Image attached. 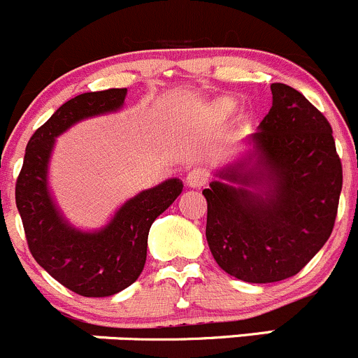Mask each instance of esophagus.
<instances>
[{
	"label": "esophagus",
	"mask_w": 358,
	"mask_h": 358,
	"mask_svg": "<svg viewBox=\"0 0 358 358\" xmlns=\"http://www.w3.org/2000/svg\"><path fill=\"white\" fill-rule=\"evenodd\" d=\"M207 180H208V172L201 167L191 169V171L186 174V184L189 187H201L207 184Z\"/></svg>",
	"instance_id": "1"
}]
</instances>
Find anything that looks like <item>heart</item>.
Listing matches in <instances>:
<instances>
[{
    "label": "heart",
    "mask_w": 358,
    "mask_h": 358,
    "mask_svg": "<svg viewBox=\"0 0 358 358\" xmlns=\"http://www.w3.org/2000/svg\"><path fill=\"white\" fill-rule=\"evenodd\" d=\"M233 109H235V102H233L231 99H221V101L215 102L214 106V111L217 116H228Z\"/></svg>",
    "instance_id": "obj_1"
}]
</instances>
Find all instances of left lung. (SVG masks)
<instances>
[{
    "label": "left lung",
    "instance_id": "obj_1",
    "mask_svg": "<svg viewBox=\"0 0 358 358\" xmlns=\"http://www.w3.org/2000/svg\"><path fill=\"white\" fill-rule=\"evenodd\" d=\"M273 104L254 134L257 167L219 174L238 184L270 180V193L214 180L207 198L208 247L215 263L252 284L299 273L334 228L343 165L331 123L296 88L271 85Z\"/></svg>",
    "mask_w": 358,
    "mask_h": 358
}]
</instances>
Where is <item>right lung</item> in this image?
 I'll use <instances>...</instances> for the list:
<instances>
[{"label": "right lung", "mask_w": 358, "mask_h": 358, "mask_svg": "<svg viewBox=\"0 0 358 358\" xmlns=\"http://www.w3.org/2000/svg\"><path fill=\"white\" fill-rule=\"evenodd\" d=\"M125 95L127 88L87 92L60 106L27 143L15 182V203L33 257L64 287L85 298L113 296L139 278L151 224L182 191L179 179L143 191L99 233L76 231L59 215L47 189L54 139L80 120L116 111Z\"/></svg>", "instance_id": "add662e5"}]
</instances>
